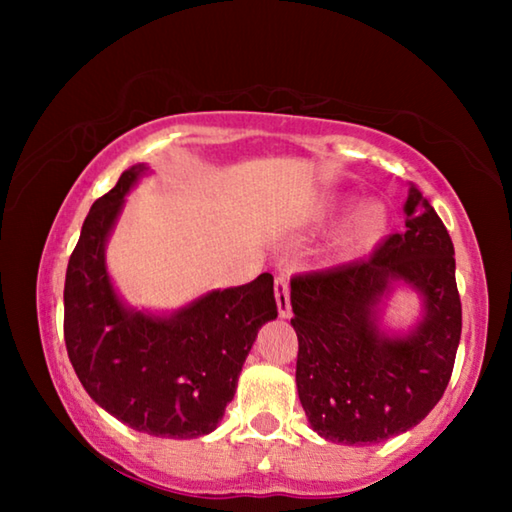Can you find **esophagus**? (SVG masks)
<instances>
[{
  "label": "esophagus",
  "instance_id": "34e87169",
  "mask_svg": "<svg viewBox=\"0 0 512 512\" xmlns=\"http://www.w3.org/2000/svg\"><path fill=\"white\" fill-rule=\"evenodd\" d=\"M275 302L277 311H280L282 318L291 316V298H289V280L284 275L275 277Z\"/></svg>",
  "mask_w": 512,
  "mask_h": 512
}]
</instances>
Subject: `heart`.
<instances>
[{
    "mask_svg": "<svg viewBox=\"0 0 512 512\" xmlns=\"http://www.w3.org/2000/svg\"><path fill=\"white\" fill-rule=\"evenodd\" d=\"M348 201H327L318 207V219H332L343 212ZM388 212L381 203H366L350 216L345 228L334 239V248L339 255H357L377 244L386 235Z\"/></svg>",
    "mask_w": 512,
    "mask_h": 512,
    "instance_id": "obj_1",
    "label": "heart"
}]
</instances>
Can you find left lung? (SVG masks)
Wrapping results in <instances>:
<instances>
[{"instance_id":"obj_1","label":"left lung","mask_w":512,"mask_h":512,"mask_svg":"<svg viewBox=\"0 0 512 512\" xmlns=\"http://www.w3.org/2000/svg\"><path fill=\"white\" fill-rule=\"evenodd\" d=\"M404 214L406 230L368 259L291 277L298 395L311 427L332 443L372 445L415 427L452 377L463 325L454 244L413 183ZM395 279L423 293L425 318L388 340L374 309Z\"/></svg>"}]
</instances>
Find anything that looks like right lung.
<instances>
[{"instance_id": "1", "label": "right lung", "mask_w": 512, "mask_h": 512, "mask_svg": "<svg viewBox=\"0 0 512 512\" xmlns=\"http://www.w3.org/2000/svg\"><path fill=\"white\" fill-rule=\"evenodd\" d=\"M144 167L94 201L65 275V345L88 395L135 431L198 438L216 429L259 327L277 316L273 275L212 291L171 318L121 305L103 246Z\"/></svg>"}]
</instances>
